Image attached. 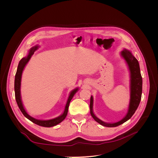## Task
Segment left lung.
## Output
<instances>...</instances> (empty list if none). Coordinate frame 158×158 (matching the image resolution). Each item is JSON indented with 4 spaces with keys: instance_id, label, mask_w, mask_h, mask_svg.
Segmentation results:
<instances>
[{
    "instance_id": "obj_1",
    "label": "left lung",
    "mask_w": 158,
    "mask_h": 158,
    "mask_svg": "<svg viewBox=\"0 0 158 158\" xmlns=\"http://www.w3.org/2000/svg\"><path fill=\"white\" fill-rule=\"evenodd\" d=\"M121 55L127 63L128 64L129 70L131 72V99L129 107L126 116L120 121L114 123H106L99 119L95 115L93 112V97L90 98V113L94 120L104 127H114L125 123L130 119L135 113L138 106H139L142 92V78L140 74V66L138 60L134 56L131 51L124 49L121 52Z\"/></svg>"
}]
</instances>
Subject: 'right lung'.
<instances>
[{
    "label": "right lung",
    "mask_w": 158,
    "mask_h": 158,
    "mask_svg": "<svg viewBox=\"0 0 158 158\" xmlns=\"http://www.w3.org/2000/svg\"><path fill=\"white\" fill-rule=\"evenodd\" d=\"M37 47H38V46H35V47H32V48L30 49L28 55L26 57H24V58H22L20 60V63H19V64H18V69L16 71V75H15V80H14V91H15V98H16V101L17 102L19 109H20L21 112L23 113V115H24L27 118H28L30 121H31L33 123L36 124V125H37L44 127H53V126L58 125V124L61 123L65 118L66 115H67L70 102L71 101V99H73L74 94L77 92V91L78 90V88H76L70 92L69 99L67 100V102H66V104L64 113L62 114L60 116L56 117L55 118H52V119H51V120H47V121L38 120V119L34 118L30 116L29 114H28L27 113V112L26 111L24 108H23V106L22 103L21 97H20L21 78H22V74L23 69H24L25 66L27 63V62L29 61V60L30 59L31 56L33 55V53H34V51L35 50H37Z\"/></svg>",
    "instance_id": "add662e5"
}]
</instances>
